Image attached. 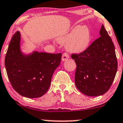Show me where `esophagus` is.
Returning <instances> with one entry per match:
<instances>
[{"label": "esophagus", "mask_w": 123, "mask_h": 123, "mask_svg": "<svg viewBox=\"0 0 123 123\" xmlns=\"http://www.w3.org/2000/svg\"><path fill=\"white\" fill-rule=\"evenodd\" d=\"M69 58H70V56L67 53H64L62 56V61H65L68 60Z\"/></svg>", "instance_id": "obj_1"}]
</instances>
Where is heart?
<instances>
[{
  "mask_svg": "<svg viewBox=\"0 0 123 123\" xmlns=\"http://www.w3.org/2000/svg\"><path fill=\"white\" fill-rule=\"evenodd\" d=\"M91 32L86 25L77 26L70 31L58 38V41L62 44H66V48L69 52L80 53L85 52L91 42Z\"/></svg>",
  "mask_w": 123,
  "mask_h": 123,
  "instance_id": "heart-1",
  "label": "heart"
}]
</instances>
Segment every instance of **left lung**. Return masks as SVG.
Instances as JSON below:
<instances>
[{"instance_id":"obj_1","label":"left lung","mask_w":123,"mask_h":123,"mask_svg":"<svg viewBox=\"0 0 123 123\" xmlns=\"http://www.w3.org/2000/svg\"><path fill=\"white\" fill-rule=\"evenodd\" d=\"M77 67L75 84L77 89L88 96H101L110 88L117 71V59L111 38L103 25L100 37L85 52L73 54Z\"/></svg>"}]
</instances>
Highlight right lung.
I'll return each instance as SVG.
<instances>
[{
    "label": "right lung",
    "instance_id": "add662e5",
    "mask_svg": "<svg viewBox=\"0 0 123 123\" xmlns=\"http://www.w3.org/2000/svg\"><path fill=\"white\" fill-rule=\"evenodd\" d=\"M20 41L21 35L17 31L12 37L5 59L8 79L14 90L21 96L40 97L49 89L62 54L37 51L25 54L20 49Z\"/></svg>",
    "mask_w": 123,
    "mask_h": 123
}]
</instances>
